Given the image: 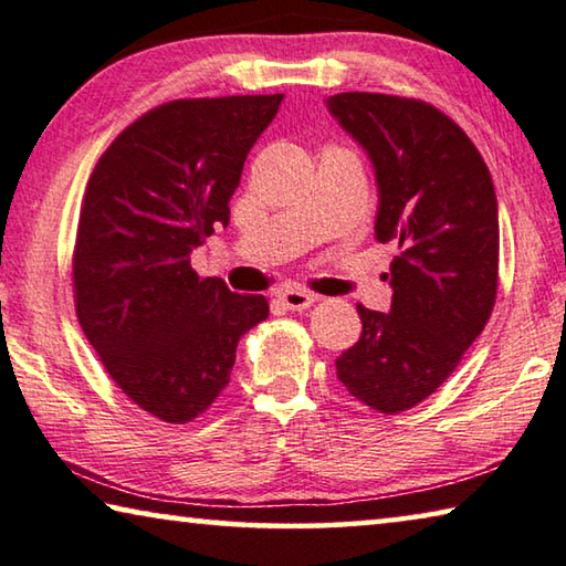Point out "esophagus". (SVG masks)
<instances>
[{"label": "esophagus", "instance_id": "34e87169", "mask_svg": "<svg viewBox=\"0 0 566 566\" xmlns=\"http://www.w3.org/2000/svg\"><path fill=\"white\" fill-rule=\"evenodd\" d=\"M316 301H318L316 293H308V291H303V289H285L281 293V303L289 311H305V308H311V305L316 303Z\"/></svg>", "mask_w": 566, "mask_h": 566}]
</instances>
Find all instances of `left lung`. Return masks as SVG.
Returning a JSON list of instances; mask_svg holds the SVG:
<instances>
[{
	"label": "left lung",
	"mask_w": 566,
	"mask_h": 566,
	"mask_svg": "<svg viewBox=\"0 0 566 566\" xmlns=\"http://www.w3.org/2000/svg\"><path fill=\"white\" fill-rule=\"evenodd\" d=\"M326 105L374 165L376 240L401 248L391 311L358 305L364 331L336 374L358 401L398 413L447 381L492 316L494 182L464 129L433 105L378 92H340Z\"/></svg>",
	"instance_id": "left-lung-1"
}]
</instances>
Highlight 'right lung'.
Returning <instances> with one entry per match:
<instances>
[{
  "instance_id": "1",
  "label": "right lung",
  "mask_w": 566,
  "mask_h": 566,
  "mask_svg": "<svg viewBox=\"0 0 566 566\" xmlns=\"http://www.w3.org/2000/svg\"><path fill=\"white\" fill-rule=\"evenodd\" d=\"M283 95L175 99L115 137L90 175L72 277L77 318L127 398L188 423L230 381L243 333L268 318L190 268L192 248L230 222L245 157Z\"/></svg>"
}]
</instances>
